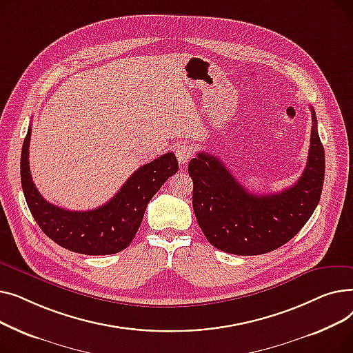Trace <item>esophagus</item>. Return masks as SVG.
<instances>
[{"label": "esophagus", "instance_id": "1", "mask_svg": "<svg viewBox=\"0 0 353 353\" xmlns=\"http://www.w3.org/2000/svg\"><path fill=\"white\" fill-rule=\"evenodd\" d=\"M174 152H176V157H177L180 164H186L192 159V154H193L192 147L189 144H186V143H180L176 147Z\"/></svg>", "mask_w": 353, "mask_h": 353}]
</instances>
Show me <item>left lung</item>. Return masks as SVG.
Wrapping results in <instances>:
<instances>
[{
	"mask_svg": "<svg viewBox=\"0 0 353 353\" xmlns=\"http://www.w3.org/2000/svg\"><path fill=\"white\" fill-rule=\"evenodd\" d=\"M312 110L307 163L292 188L281 193H249L217 157L197 153L189 163L193 210L209 242L226 253L254 256L283 246L316 209L325 180V150Z\"/></svg>",
	"mask_w": 353,
	"mask_h": 353,
	"instance_id": "1",
	"label": "left lung"
}]
</instances>
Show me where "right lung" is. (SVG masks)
<instances>
[{
  "instance_id": "add662e5",
  "label": "right lung",
  "mask_w": 353,
  "mask_h": 353,
  "mask_svg": "<svg viewBox=\"0 0 353 353\" xmlns=\"http://www.w3.org/2000/svg\"><path fill=\"white\" fill-rule=\"evenodd\" d=\"M30 139L31 125L21 152V186L28 209L51 240L81 254H114L124 250L141 225L148 201L179 170L174 153H165L139 167L105 205L94 210L71 212L51 205L37 190L30 172Z\"/></svg>"
}]
</instances>
